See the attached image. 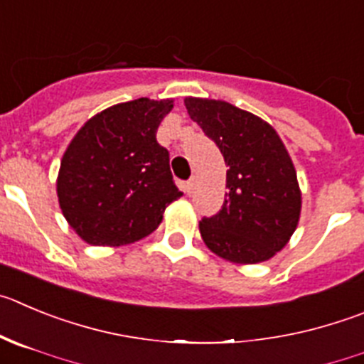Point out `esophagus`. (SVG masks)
<instances>
[{
  "label": "esophagus",
  "mask_w": 364,
  "mask_h": 364,
  "mask_svg": "<svg viewBox=\"0 0 364 364\" xmlns=\"http://www.w3.org/2000/svg\"><path fill=\"white\" fill-rule=\"evenodd\" d=\"M193 186H196V179H188V181L185 183V192L186 193H192V190H193Z\"/></svg>",
  "instance_id": "1"
}]
</instances>
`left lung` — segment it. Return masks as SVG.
<instances>
[{
	"label": "left lung",
	"instance_id": "left-lung-1",
	"mask_svg": "<svg viewBox=\"0 0 364 364\" xmlns=\"http://www.w3.org/2000/svg\"><path fill=\"white\" fill-rule=\"evenodd\" d=\"M185 105L228 166L223 208L199 220L203 240L233 264L273 259L289 242L301 212L296 168L284 141L267 122L230 102L186 97Z\"/></svg>",
	"mask_w": 364,
	"mask_h": 364
}]
</instances>
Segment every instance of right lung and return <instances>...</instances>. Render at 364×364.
I'll list each match as a JSON object with an SVG mask.
<instances>
[{
  "label": "right lung",
  "instance_id": "add662e5",
  "mask_svg": "<svg viewBox=\"0 0 364 364\" xmlns=\"http://www.w3.org/2000/svg\"><path fill=\"white\" fill-rule=\"evenodd\" d=\"M174 100L111 105L77 131L60 159L57 198L75 233L91 246H124L154 232L183 192L156 131Z\"/></svg>",
  "mask_w": 364,
  "mask_h": 364
}]
</instances>
